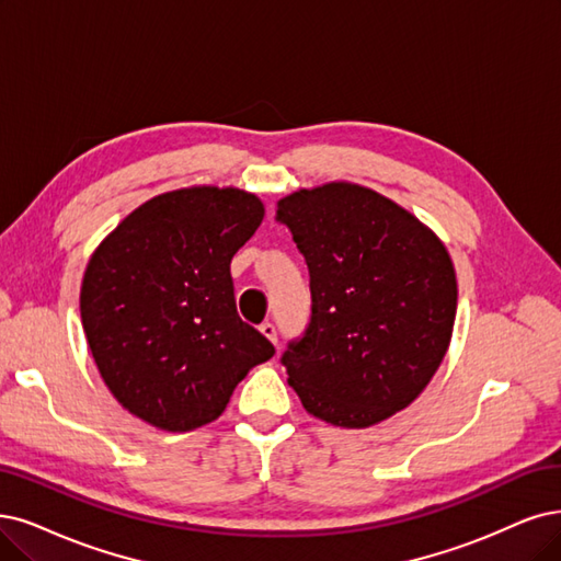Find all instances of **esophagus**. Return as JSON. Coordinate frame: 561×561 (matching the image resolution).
Returning <instances> with one entry per match:
<instances>
[{"label":"esophagus","instance_id":"esophagus-1","mask_svg":"<svg viewBox=\"0 0 561 561\" xmlns=\"http://www.w3.org/2000/svg\"><path fill=\"white\" fill-rule=\"evenodd\" d=\"M261 333L273 342V344H277V328H275V323H270V321H263L261 323Z\"/></svg>","mask_w":561,"mask_h":561}]
</instances>
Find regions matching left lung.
<instances>
[{"instance_id":"1","label":"left lung","mask_w":561,"mask_h":561,"mask_svg":"<svg viewBox=\"0 0 561 561\" xmlns=\"http://www.w3.org/2000/svg\"><path fill=\"white\" fill-rule=\"evenodd\" d=\"M309 270L312 314L282 354L312 416L369 427L416 400L453 335L458 282L444 242L390 198L351 182L277 203Z\"/></svg>"}]
</instances>
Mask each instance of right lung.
<instances>
[{"mask_svg":"<svg viewBox=\"0 0 561 561\" xmlns=\"http://www.w3.org/2000/svg\"><path fill=\"white\" fill-rule=\"evenodd\" d=\"M263 203L233 186L150 198L92 254L80 319L115 400L154 427L186 432L221 416L247 371L275 346L238 317L231 259Z\"/></svg>","mask_w":561,"mask_h":561,"instance_id":"1","label":"right lung"}]
</instances>
